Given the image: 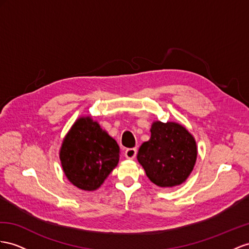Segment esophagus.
Masks as SVG:
<instances>
[{
	"label": "esophagus",
	"mask_w": 249,
	"mask_h": 249,
	"mask_svg": "<svg viewBox=\"0 0 249 249\" xmlns=\"http://www.w3.org/2000/svg\"><path fill=\"white\" fill-rule=\"evenodd\" d=\"M137 156V148H128L125 150V157L127 159H135V157Z\"/></svg>",
	"instance_id": "obj_1"
}]
</instances>
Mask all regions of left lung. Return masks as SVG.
<instances>
[{"mask_svg": "<svg viewBox=\"0 0 249 249\" xmlns=\"http://www.w3.org/2000/svg\"><path fill=\"white\" fill-rule=\"evenodd\" d=\"M151 136L138 152V161L148 179L160 187L185 182L196 160L195 138L179 123L160 121L151 125Z\"/></svg>", "mask_w": 249, "mask_h": 249, "instance_id": "8db88e82", "label": "left lung"}]
</instances>
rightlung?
I'll list each match as a JSON object with an SVG mask.
<instances>
[{
  "mask_svg": "<svg viewBox=\"0 0 249 249\" xmlns=\"http://www.w3.org/2000/svg\"><path fill=\"white\" fill-rule=\"evenodd\" d=\"M119 145L90 117L78 119L68 131L60 149L64 174L74 186L98 189L117 166Z\"/></svg>",
  "mask_w": 249,
  "mask_h": 249,
  "instance_id": "right-lung-1",
  "label": "right lung"
}]
</instances>
